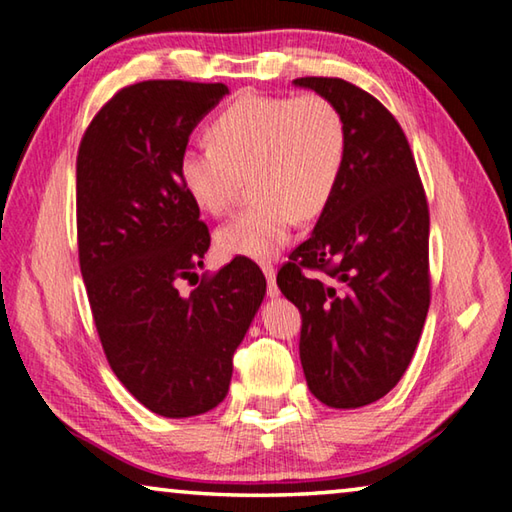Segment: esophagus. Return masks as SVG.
Here are the masks:
<instances>
[{
  "label": "esophagus",
  "instance_id": "1",
  "mask_svg": "<svg viewBox=\"0 0 512 512\" xmlns=\"http://www.w3.org/2000/svg\"><path fill=\"white\" fill-rule=\"evenodd\" d=\"M262 271H264L266 280H268V296L277 298V293H280V289H277V282H275V266L273 264H264Z\"/></svg>",
  "mask_w": 512,
  "mask_h": 512
}]
</instances>
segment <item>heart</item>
I'll return each mask as SVG.
<instances>
[{"mask_svg": "<svg viewBox=\"0 0 512 512\" xmlns=\"http://www.w3.org/2000/svg\"><path fill=\"white\" fill-rule=\"evenodd\" d=\"M212 144L180 155L178 176L198 210L225 214L244 178L257 203L216 230L223 257L268 262L287 244L298 219H314L341 180L348 133L323 94H241L207 126Z\"/></svg>", "mask_w": 512, "mask_h": 512, "instance_id": "1", "label": "heart"}]
</instances>
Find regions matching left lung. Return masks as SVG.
<instances>
[{"instance_id": "8db88e82", "label": "left lung", "mask_w": 512, "mask_h": 512, "mask_svg": "<svg viewBox=\"0 0 512 512\" xmlns=\"http://www.w3.org/2000/svg\"><path fill=\"white\" fill-rule=\"evenodd\" d=\"M293 83L339 108L348 151L277 287L300 309L309 391L332 409H359L393 391L418 348L431 300L429 205L402 126L372 94L327 76ZM305 267L326 277L307 278Z\"/></svg>"}]
</instances>
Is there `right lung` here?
Returning <instances> with one entry per match:
<instances>
[{"label":"right lung","instance_id":"add662e5","mask_svg":"<svg viewBox=\"0 0 512 512\" xmlns=\"http://www.w3.org/2000/svg\"><path fill=\"white\" fill-rule=\"evenodd\" d=\"M228 88L142 81L121 88L76 155L79 264L112 372L164 418H192L228 395L232 354L262 305L266 277L235 257L180 296L210 230L178 176L189 135Z\"/></svg>","mask_w":512,"mask_h":512}]
</instances>
